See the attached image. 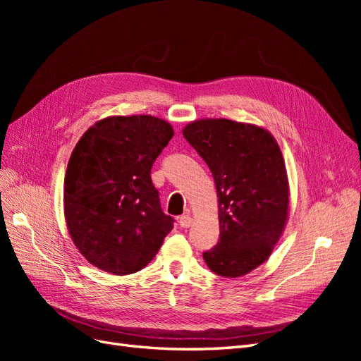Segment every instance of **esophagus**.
I'll return each instance as SVG.
<instances>
[{
    "instance_id": "34e87169",
    "label": "esophagus",
    "mask_w": 361,
    "mask_h": 361,
    "mask_svg": "<svg viewBox=\"0 0 361 361\" xmlns=\"http://www.w3.org/2000/svg\"><path fill=\"white\" fill-rule=\"evenodd\" d=\"M191 223H192V218H191L190 214H183V215L179 216V226L180 227L188 228L191 226Z\"/></svg>"
}]
</instances>
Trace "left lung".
Listing matches in <instances>:
<instances>
[{
	"label": "left lung",
	"instance_id": "obj_1",
	"mask_svg": "<svg viewBox=\"0 0 361 361\" xmlns=\"http://www.w3.org/2000/svg\"><path fill=\"white\" fill-rule=\"evenodd\" d=\"M183 137L207 164L218 194L220 238L203 259L218 276H244L268 259L286 224L280 147L268 130L227 118L197 120Z\"/></svg>",
	"mask_w": 361,
	"mask_h": 361
}]
</instances>
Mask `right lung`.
Masks as SVG:
<instances>
[{"label":"right lung","mask_w":361,"mask_h":361,"mask_svg":"<svg viewBox=\"0 0 361 361\" xmlns=\"http://www.w3.org/2000/svg\"><path fill=\"white\" fill-rule=\"evenodd\" d=\"M152 116L108 117L75 146L64 176V216L80 253L106 272L126 276L155 257L173 228L150 170L173 137Z\"/></svg>","instance_id":"right-lung-1"}]
</instances>
